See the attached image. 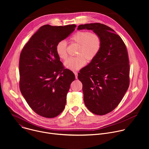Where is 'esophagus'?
Returning <instances> with one entry per match:
<instances>
[{
    "mask_svg": "<svg viewBox=\"0 0 149 149\" xmlns=\"http://www.w3.org/2000/svg\"><path fill=\"white\" fill-rule=\"evenodd\" d=\"M74 74H75V78H76V79H77V78H78V72H74Z\"/></svg>",
    "mask_w": 149,
    "mask_h": 149,
    "instance_id": "esophagus-1",
    "label": "esophagus"
}]
</instances>
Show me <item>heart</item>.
I'll use <instances>...</instances> for the list:
<instances>
[{
	"mask_svg": "<svg viewBox=\"0 0 149 149\" xmlns=\"http://www.w3.org/2000/svg\"><path fill=\"white\" fill-rule=\"evenodd\" d=\"M72 43L78 45L77 57L69 58L65 62L64 67L71 71H77L86 63L92 61L99 54L102 45V40L99 35L90 31H78L70 38ZM67 43L65 40L58 42L55 47V52L61 59L67 56Z\"/></svg>",
	"mask_w": 149,
	"mask_h": 149,
	"instance_id": "obj_1",
	"label": "heart"
}]
</instances>
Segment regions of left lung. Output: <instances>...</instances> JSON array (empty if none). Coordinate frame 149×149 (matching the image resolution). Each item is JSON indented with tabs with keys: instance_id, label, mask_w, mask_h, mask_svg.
<instances>
[{
	"instance_id": "1",
	"label": "left lung",
	"mask_w": 149,
	"mask_h": 149,
	"mask_svg": "<svg viewBox=\"0 0 149 149\" xmlns=\"http://www.w3.org/2000/svg\"><path fill=\"white\" fill-rule=\"evenodd\" d=\"M78 30H92L101 37L98 55L82 68L78 78L82 84L84 101L97 115L112 111L129 87L128 54L121 37L111 28L100 23L80 25Z\"/></svg>"
}]
</instances>
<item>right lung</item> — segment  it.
<instances>
[{
    "mask_svg": "<svg viewBox=\"0 0 149 149\" xmlns=\"http://www.w3.org/2000/svg\"><path fill=\"white\" fill-rule=\"evenodd\" d=\"M76 25H45L33 34L20 55V90L30 107L38 114L54 118L62 112L74 74L64 69L55 52Z\"/></svg>",
    "mask_w": 149,
    "mask_h": 149,
    "instance_id": "add662e5",
    "label": "right lung"
}]
</instances>
